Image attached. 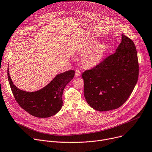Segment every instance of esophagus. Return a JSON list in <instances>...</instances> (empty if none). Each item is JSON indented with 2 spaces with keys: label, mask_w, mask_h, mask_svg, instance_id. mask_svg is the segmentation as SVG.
Returning a JSON list of instances; mask_svg holds the SVG:
<instances>
[{
  "label": "esophagus",
  "mask_w": 152,
  "mask_h": 152,
  "mask_svg": "<svg viewBox=\"0 0 152 152\" xmlns=\"http://www.w3.org/2000/svg\"><path fill=\"white\" fill-rule=\"evenodd\" d=\"M80 75H81V72L79 70H78V69L75 70V77H78L80 76Z\"/></svg>",
  "instance_id": "1"
}]
</instances>
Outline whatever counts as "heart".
Here are the masks:
<instances>
[{"instance_id":"heart-1","label":"heart","mask_w":152,"mask_h":152,"mask_svg":"<svg viewBox=\"0 0 152 152\" xmlns=\"http://www.w3.org/2000/svg\"><path fill=\"white\" fill-rule=\"evenodd\" d=\"M108 50L107 45L103 42H96L93 38L88 39L78 50L83 54L80 59V64L85 68H93L99 65Z\"/></svg>"}]
</instances>
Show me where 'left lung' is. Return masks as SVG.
<instances>
[{"instance_id":"1","label":"left lung","mask_w":152,"mask_h":152,"mask_svg":"<svg viewBox=\"0 0 152 152\" xmlns=\"http://www.w3.org/2000/svg\"><path fill=\"white\" fill-rule=\"evenodd\" d=\"M138 72L135 45L130 38L122 35L115 53L82 74L87 102L99 111L119 108L132 94Z\"/></svg>"}]
</instances>
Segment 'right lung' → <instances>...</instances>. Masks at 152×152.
<instances>
[{
	"label": "right lung",
	"instance_id": "right-lung-1",
	"mask_svg": "<svg viewBox=\"0 0 152 152\" xmlns=\"http://www.w3.org/2000/svg\"><path fill=\"white\" fill-rule=\"evenodd\" d=\"M74 75L73 70L58 74L41 89L35 92H26L14 84L8 68V81L16 101L26 112L39 118L51 117L60 110L63 105L62 97L64 88Z\"/></svg>",
	"mask_w": 152,
	"mask_h": 152
}]
</instances>
